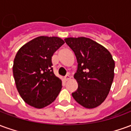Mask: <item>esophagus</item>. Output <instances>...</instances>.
Here are the masks:
<instances>
[{"instance_id": "34e87169", "label": "esophagus", "mask_w": 131, "mask_h": 131, "mask_svg": "<svg viewBox=\"0 0 131 131\" xmlns=\"http://www.w3.org/2000/svg\"><path fill=\"white\" fill-rule=\"evenodd\" d=\"M70 79H71V77L69 76V74H67V75L64 77V80H65V81H69Z\"/></svg>"}]
</instances>
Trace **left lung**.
Wrapping results in <instances>:
<instances>
[{
  "label": "left lung",
  "instance_id": "1",
  "mask_svg": "<svg viewBox=\"0 0 131 131\" xmlns=\"http://www.w3.org/2000/svg\"><path fill=\"white\" fill-rule=\"evenodd\" d=\"M66 43L74 51L78 67L74 79L78 89L72 93L83 107L93 109L107 98L114 77L115 63L109 50L85 37L67 38Z\"/></svg>",
  "mask_w": 131,
  "mask_h": 131
}]
</instances>
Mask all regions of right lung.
<instances>
[{"instance_id":"1","label":"right lung","mask_w":131,"mask_h":131,"mask_svg":"<svg viewBox=\"0 0 131 131\" xmlns=\"http://www.w3.org/2000/svg\"><path fill=\"white\" fill-rule=\"evenodd\" d=\"M64 43L56 36H38L17 52L13 67L16 87L27 104L41 109L54 101L62 81L54 75L52 57Z\"/></svg>"}]
</instances>
